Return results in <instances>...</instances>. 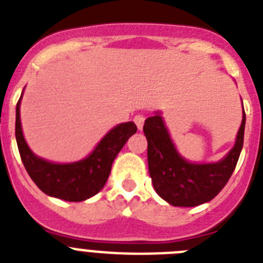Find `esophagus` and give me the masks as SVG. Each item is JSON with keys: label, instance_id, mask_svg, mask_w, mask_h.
<instances>
[{"label": "esophagus", "instance_id": "obj_1", "mask_svg": "<svg viewBox=\"0 0 263 263\" xmlns=\"http://www.w3.org/2000/svg\"><path fill=\"white\" fill-rule=\"evenodd\" d=\"M144 120H145V116L144 115H136L134 118V122L136 124L139 129H143V125H144Z\"/></svg>", "mask_w": 263, "mask_h": 263}]
</instances>
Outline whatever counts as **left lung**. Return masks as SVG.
<instances>
[{"instance_id":"left-lung-1","label":"left lung","mask_w":263,"mask_h":263,"mask_svg":"<svg viewBox=\"0 0 263 263\" xmlns=\"http://www.w3.org/2000/svg\"><path fill=\"white\" fill-rule=\"evenodd\" d=\"M245 122L243 111L236 144L221 161L192 164L176 151L159 114L145 119L143 131L148 141V168L157 195L173 206H197L216 197L237 165L243 145Z\"/></svg>"}]
</instances>
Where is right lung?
<instances>
[{
    "instance_id": "1",
    "label": "right lung",
    "mask_w": 263,
    "mask_h": 263,
    "mask_svg": "<svg viewBox=\"0 0 263 263\" xmlns=\"http://www.w3.org/2000/svg\"><path fill=\"white\" fill-rule=\"evenodd\" d=\"M21 98L15 107V139L22 163L35 185L47 196L71 202L84 201L97 195L108 179L115 157L138 131L135 123L116 125L86 159L71 164H54L36 157L27 147L20 119Z\"/></svg>"
}]
</instances>
